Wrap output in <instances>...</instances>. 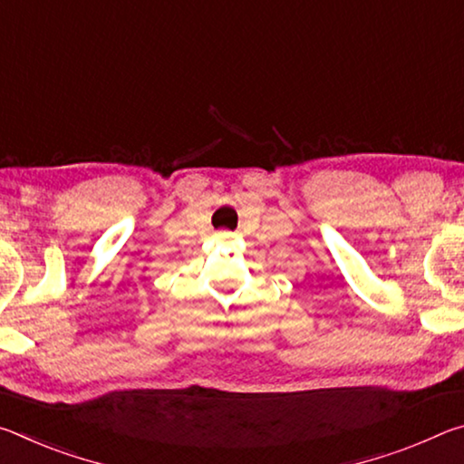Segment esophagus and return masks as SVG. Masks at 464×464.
I'll use <instances>...</instances> for the list:
<instances>
[{"label": "esophagus", "mask_w": 464, "mask_h": 464, "mask_svg": "<svg viewBox=\"0 0 464 464\" xmlns=\"http://www.w3.org/2000/svg\"><path fill=\"white\" fill-rule=\"evenodd\" d=\"M218 237H229V231H218Z\"/></svg>", "instance_id": "obj_1"}]
</instances>
